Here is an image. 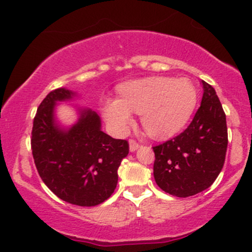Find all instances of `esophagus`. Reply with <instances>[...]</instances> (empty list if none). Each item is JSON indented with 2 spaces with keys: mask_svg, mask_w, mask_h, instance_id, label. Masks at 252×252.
I'll list each match as a JSON object with an SVG mask.
<instances>
[{
  "mask_svg": "<svg viewBox=\"0 0 252 252\" xmlns=\"http://www.w3.org/2000/svg\"><path fill=\"white\" fill-rule=\"evenodd\" d=\"M138 147H140V143H138L136 140H134V138H130L129 140L130 152H135V150L138 149Z\"/></svg>",
  "mask_w": 252,
  "mask_h": 252,
  "instance_id": "esophagus-1",
  "label": "esophagus"
}]
</instances>
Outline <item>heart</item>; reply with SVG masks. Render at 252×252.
<instances>
[{"label":"heart","instance_id":"b5f03b06","mask_svg":"<svg viewBox=\"0 0 252 252\" xmlns=\"http://www.w3.org/2000/svg\"><path fill=\"white\" fill-rule=\"evenodd\" d=\"M118 98L104 102L103 115L118 132L132 123V112L141 114L143 128L150 136L166 138L175 135L189 122L198 94L186 79L150 77L123 84Z\"/></svg>","mask_w":252,"mask_h":252}]
</instances>
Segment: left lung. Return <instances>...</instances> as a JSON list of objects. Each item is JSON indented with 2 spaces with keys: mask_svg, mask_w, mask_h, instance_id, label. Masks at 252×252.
Listing matches in <instances>:
<instances>
[{
  "mask_svg": "<svg viewBox=\"0 0 252 252\" xmlns=\"http://www.w3.org/2000/svg\"><path fill=\"white\" fill-rule=\"evenodd\" d=\"M201 84V105L187 129L153 147L156 184L179 198L209 189L222 169L226 155V116L216 90L204 80Z\"/></svg>",
  "mask_w": 252,
  "mask_h": 252,
  "instance_id": "left-lung-1",
  "label": "left lung"
}]
</instances>
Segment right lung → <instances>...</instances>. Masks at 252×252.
<instances>
[{
	"label": "right lung",
	"mask_w": 252,
	"mask_h": 252,
	"mask_svg": "<svg viewBox=\"0 0 252 252\" xmlns=\"http://www.w3.org/2000/svg\"><path fill=\"white\" fill-rule=\"evenodd\" d=\"M73 92L57 89L40 103L33 121L31 146L41 180L62 200L78 206H96L114 193L118 167L129 154L126 140H116L100 130L96 112L85 110L67 131L54 123L58 100Z\"/></svg>",
	"instance_id": "1"
}]
</instances>
